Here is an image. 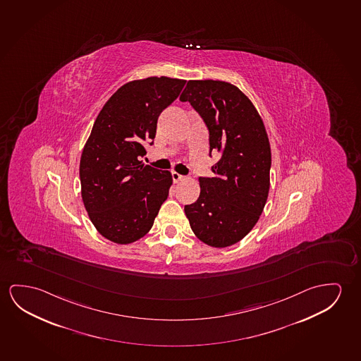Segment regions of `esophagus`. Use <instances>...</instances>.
<instances>
[{"label": "esophagus", "mask_w": 361, "mask_h": 361, "mask_svg": "<svg viewBox=\"0 0 361 361\" xmlns=\"http://www.w3.org/2000/svg\"><path fill=\"white\" fill-rule=\"evenodd\" d=\"M172 180H173V183H178L181 181V180H183V175H180V173H178V172L172 171Z\"/></svg>", "instance_id": "esophagus-1"}]
</instances>
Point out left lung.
<instances>
[{
    "label": "left lung",
    "instance_id": "8db88e82",
    "mask_svg": "<svg viewBox=\"0 0 361 361\" xmlns=\"http://www.w3.org/2000/svg\"><path fill=\"white\" fill-rule=\"evenodd\" d=\"M189 101L209 130L211 152L220 159L212 178H199L200 196L185 206L197 239L212 247L239 243L254 228L270 189L271 150L259 112L225 81L190 80L180 96Z\"/></svg>",
    "mask_w": 361,
    "mask_h": 361
}]
</instances>
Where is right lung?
Segmentation results:
<instances>
[{
    "label": "right lung",
    "mask_w": 361,
    "mask_h": 361,
    "mask_svg": "<svg viewBox=\"0 0 361 361\" xmlns=\"http://www.w3.org/2000/svg\"><path fill=\"white\" fill-rule=\"evenodd\" d=\"M186 83L147 78L125 83L106 102L83 147L80 180L83 205L99 233L131 244L150 231L172 185L170 171L142 164L154 144L157 118Z\"/></svg>",
    "instance_id": "right-lung-1"
}]
</instances>
